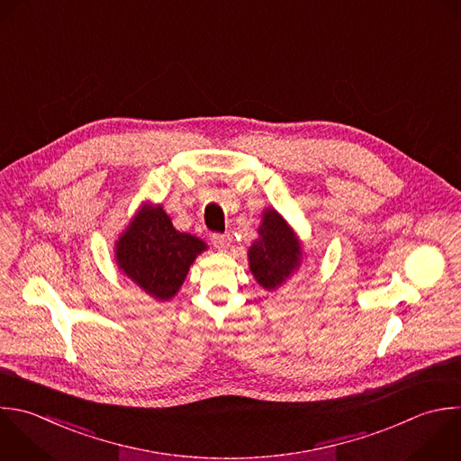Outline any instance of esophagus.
<instances>
[{"label":"esophagus","instance_id":"obj_1","mask_svg":"<svg viewBox=\"0 0 461 461\" xmlns=\"http://www.w3.org/2000/svg\"><path fill=\"white\" fill-rule=\"evenodd\" d=\"M211 241H212V245H214L218 250H227L229 245H230V236H229V234L214 232V234L211 236Z\"/></svg>","mask_w":461,"mask_h":461}]
</instances>
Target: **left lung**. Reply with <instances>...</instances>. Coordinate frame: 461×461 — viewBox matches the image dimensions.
Returning <instances> with one entry per match:
<instances>
[{
  "label": "left lung",
  "mask_w": 461,
  "mask_h": 461,
  "mask_svg": "<svg viewBox=\"0 0 461 461\" xmlns=\"http://www.w3.org/2000/svg\"><path fill=\"white\" fill-rule=\"evenodd\" d=\"M301 245L281 214L268 209L263 214L259 240L249 249L250 272L261 286H281L299 267Z\"/></svg>",
  "instance_id": "8db88e82"
}]
</instances>
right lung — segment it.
Segmentation results:
<instances>
[{
  "instance_id": "1",
  "label": "right lung",
  "mask_w": 461,
  "mask_h": 461,
  "mask_svg": "<svg viewBox=\"0 0 461 461\" xmlns=\"http://www.w3.org/2000/svg\"><path fill=\"white\" fill-rule=\"evenodd\" d=\"M205 249L202 240L178 232L160 205L144 207L117 243V263L142 290L167 301Z\"/></svg>"
}]
</instances>
